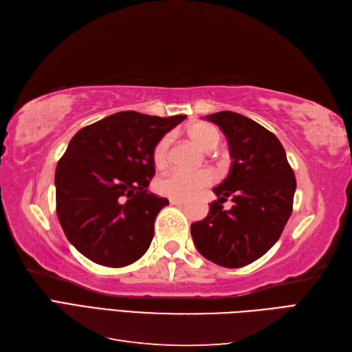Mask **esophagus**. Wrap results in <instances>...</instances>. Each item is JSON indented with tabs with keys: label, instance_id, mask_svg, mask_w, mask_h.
I'll return each instance as SVG.
<instances>
[{
	"label": "esophagus",
	"instance_id": "esophagus-1",
	"mask_svg": "<svg viewBox=\"0 0 352 352\" xmlns=\"http://www.w3.org/2000/svg\"><path fill=\"white\" fill-rule=\"evenodd\" d=\"M170 204L172 206H182L184 199H176V198H170Z\"/></svg>",
	"mask_w": 352,
	"mask_h": 352
}]
</instances>
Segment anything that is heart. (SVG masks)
Here are the masks:
<instances>
[{
    "mask_svg": "<svg viewBox=\"0 0 352 352\" xmlns=\"http://www.w3.org/2000/svg\"><path fill=\"white\" fill-rule=\"evenodd\" d=\"M188 136L202 151H211L220 142V132L206 122H197L186 129ZM170 140L168 136L160 138L153 148V162L157 167H163L167 162V150ZM212 182V173L210 170H198V172H170L160 177L155 184L157 190L162 195L176 199H186L194 195L201 188Z\"/></svg>",
    "mask_w": 352,
    "mask_h": 352,
    "instance_id": "heart-1",
    "label": "heart"
}]
</instances>
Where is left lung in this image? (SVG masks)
<instances>
[{
  "instance_id": "obj_1",
  "label": "left lung",
  "mask_w": 352,
  "mask_h": 352,
  "mask_svg": "<svg viewBox=\"0 0 352 352\" xmlns=\"http://www.w3.org/2000/svg\"><path fill=\"white\" fill-rule=\"evenodd\" d=\"M226 135L232 166L214 189L208 216L190 225L202 257L223 267H243L280 238L294 204L296 180L285 148L270 131L233 111L206 116ZM230 196L234 206L221 204Z\"/></svg>"
}]
</instances>
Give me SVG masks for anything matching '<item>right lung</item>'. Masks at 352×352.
Segmentation results:
<instances>
[{"label":"right lung","instance_id":"add662e5","mask_svg":"<svg viewBox=\"0 0 352 352\" xmlns=\"http://www.w3.org/2000/svg\"><path fill=\"white\" fill-rule=\"evenodd\" d=\"M185 119L120 111L72 138L56 168L57 217L85 257L124 267L150 248L155 217L168 204L146 189L155 175L153 148Z\"/></svg>","mask_w":352,"mask_h":352}]
</instances>
